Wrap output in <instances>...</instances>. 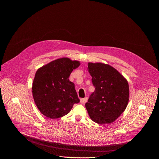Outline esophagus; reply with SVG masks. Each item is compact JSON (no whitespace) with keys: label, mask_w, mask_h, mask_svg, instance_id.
Returning <instances> with one entry per match:
<instances>
[{"label":"esophagus","mask_w":159,"mask_h":159,"mask_svg":"<svg viewBox=\"0 0 159 159\" xmlns=\"http://www.w3.org/2000/svg\"><path fill=\"white\" fill-rule=\"evenodd\" d=\"M87 101V97L80 99V103L82 104H84Z\"/></svg>","instance_id":"34e87169"}]
</instances>
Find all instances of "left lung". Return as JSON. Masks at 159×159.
I'll list each match as a JSON object with an SVG mask.
<instances>
[{
  "label": "left lung",
  "instance_id": "obj_1",
  "mask_svg": "<svg viewBox=\"0 0 159 159\" xmlns=\"http://www.w3.org/2000/svg\"><path fill=\"white\" fill-rule=\"evenodd\" d=\"M88 69L95 87L85 103L89 115L99 125L111 123L120 117L128 105V83L109 65L89 63Z\"/></svg>",
  "mask_w": 159,
  "mask_h": 159
}]
</instances>
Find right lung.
Returning <instances> with one entry per match:
<instances>
[{
  "label": "right lung",
  "instance_id": "add662e5",
  "mask_svg": "<svg viewBox=\"0 0 159 159\" xmlns=\"http://www.w3.org/2000/svg\"><path fill=\"white\" fill-rule=\"evenodd\" d=\"M79 65L78 61L62 58L37 70L32 92L35 104L43 115L51 119L61 118L80 102L74 84L69 80L70 74Z\"/></svg>",
  "mask_w": 159,
  "mask_h": 159
}]
</instances>
